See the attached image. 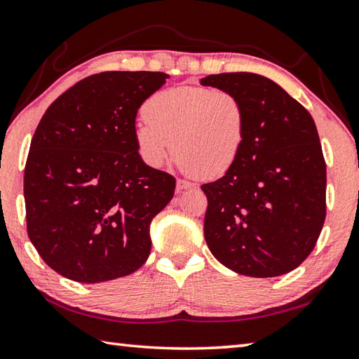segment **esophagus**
I'll return each instance as SVG.
<instances>
[{"mask_svg": "<svg viewBox=\"0 0 359 359\" xmlns=\"http://www.w3.org/2000/svg\"><path fill=\"white\" fill-rule=\"evenodd\" d=\"M191 187H193L191 182H188V180H182V179H179V180H177V191L190 190Z\"/></svg>", "mask_w": 359, "mask_h": 359, "instance_id": "1", "label": "esophagus"}]
</instances>
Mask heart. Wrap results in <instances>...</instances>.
<instances>
[{
  "instance_id": "obj_1",
  "label": "heart",
  "mask_w": 359,
  "mask_h": 359,
  "mask_svg": "<svg viewBox=\"0 0 359 359\" xmlns=\"http://www.w3.org/2000/svg\"><path fill=\"white\" fill-rule=\"evenodd\" d=\"M135 142L147 166L160 168L171 154L182 169L217 179L236 165L246 141L242 100L227 90L175 86L155 93L142 107Z\"/></svg>"
}]
</instances>
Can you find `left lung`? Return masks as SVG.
Instances as JSON below:
<instances>
[{"instance_id":"obj_1","label":"left lung","mask_w":359,"mask_h":359,"mask_svg":"<svg viewBox=\"0 0 359 359\" xmlns=\"http://www.w3.org/2000/svg\"><path fill=\"white\" fill-rule=\"evenodd\" d=\"M199 83L237 95L246 111L237 163L201 187L208 250L238 275H285L314 250L327 213V165L314 119L262 75L232 72Z\"/></svg>"}]
</instances>
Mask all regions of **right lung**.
I'll return each mask as SVG.
<instances>
[{"label": "right lung", "instance_id": "obj_1", "mask_svg": "<svg viewBox=\"0 0 359 359\" xmlns=\"http://www.w3.org/2000/svg\"><path fill=\"white\" fill-rule=\"evenodd\" d=\"M163 72H102L51 103L25 166L26 227L50 269L95 284L127 276L151 254V223L175 179L147 166L135 142L140 107Z\"/></svg>", "mask_w": 359, "mask_h": 359}]
</instances>
